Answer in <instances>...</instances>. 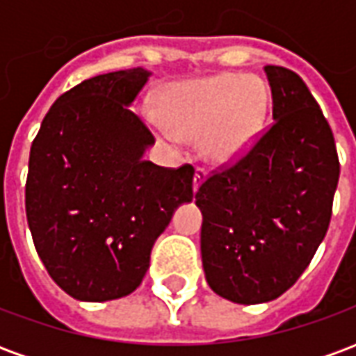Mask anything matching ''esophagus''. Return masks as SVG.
I'll use <instances>...</instances> for the list:
<instances>
[{
  "mask_svg": "<svg viewBox=\"0 0 356 356\" xmlns=\"http://www.w3.org/2000/svg\"><path fill=\"white\" fill-rule=\"evenodd\" d=\"M204 181H206V170H204V168H196V173H194V179H193L194 193H196V191L200 188Z\"/></svg>",
  "mask_w": 356,
  "mask_h": 356,
  "instance_id": "obj_1",
  "label": "esophagus"
}]
</instances>
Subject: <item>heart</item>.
I'll return each instance as SVG.
<instances>
[{"label": "heart", "mask_w": 356, "mask_h": 356, "mask_svg": "<svg viewBox=\"0 0 356 356\" xmlns=\"http://www.w3.org/2000/svg\"><path fill=\"white\" fill-rule=\"evenodd\" d=\"M267 91L252 76L219 74L181 81L165 93L160 135L171 145L200 139L209 162L231 163L254 145Z\"/></svg>", "instance_id": "heart-1"}]
</instances>
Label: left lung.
<instances>
[{"instance_id":"1","label":"left lung","mask_w":356,"mask_h":356,"mask_svg":"<svg viewBox=\"0 0 356 356\" xmlns=\"http://www.w3.org/2000/svg\"><path fill=\"white\" fill-rule=\"evenodd\" d=\"M265 74L268 131L196 193L206 280L240 305L273 301L296 284L328 231L339 179L334 135L303 80L282 66Z\"/></svg>"}]
</instances>
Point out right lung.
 <instances>
[{"label":"right lung","mask_w":356,"mask_h":356,"mask_svg":"<svg viewBox=\"0 0 356 356\" xmlns=\"http://www.w3.org/2000/svg\"><path fill=\"white\" fill-rule=\"evenodd\" d=\"M147 68L101 74L60 95L30 148L26 217L38 255L58 288L110 301L139 288L156 238L193 202V165L160 168L131 112Z\"/></svg>","instance_id":"right-lung-1"}]
</instances>
